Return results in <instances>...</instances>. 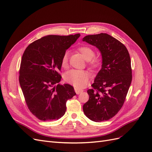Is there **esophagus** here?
<instances>
[{"instance_id": "obj_1", "label": "esophagus", "mask_w": 152, "mask_h": 152, "mask_svg": "<svg viewBox=\"0 0 152 152\" xmlns=\"http://www.w3.org/2000/svg\"><path fill=\"white\" fill-rule=\"evenodd\" d=\"M75 93H76L77 94H79L81 93H82V92L84 91V90L83 89H80L79 88H77V87H76V88H75Z\"/></svg>"}]
</instances>
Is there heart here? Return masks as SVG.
Returning <instances> with one entry per match:
<instances>
[{
	"label": "heart",
	"mask_w": 152,
	"mask_h": 152,
	"mask_svg": "<svg viewBox=\"0 0 152 152\" xmlns=\"http://www.w3.org/2000/svg\"><path fill=\"white\" fill-rule=\"evenodd\" d=\"M79 51L82 57L87 61H89V65L93 68H98L100 66L102 62L99 58H94L95 56L94 50L88 46H82L79 48ZM68 53L66 52L63 54L61 59V66L66 68L68 65ZM90 78L89 73L86 71L71 70L65 73L64 79L68 83L73 85L77 88H82L88 84Z\"/></svg>",
	"instance_id": "obj_1"
}]
</instances>
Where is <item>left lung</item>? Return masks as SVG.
I'll return each instance as SVG.
<instances>
[{
  "instance_id": "left-lung-1",
  "label": "left lung",
  "mask_w": 152,
  "mask_h": 152,
  "mask_svg": "<svg viewBox=\"0 0 152 152\" xmlns=\"http://www.w3.org/2000/svg\"><path fill=\"white\" fill-rule=\"evenodd\" d=\"M82 41L97 48L102 56V68L87 90L89 99L83 106L94 122L108 121L124 104L132 81L131 58L125 45L107 34L87 35Z\"/></svg>"
}]
</instances>
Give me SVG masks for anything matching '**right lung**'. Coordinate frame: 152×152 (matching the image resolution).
<instances>
[{"instance_id": "obj_1", "label": "right lung", "mask_w": 152, "mask_h": 152, "mask_svg": "<svg viewBox=\"0 0 152 152\" xmlns=\"http://www.w3.org/2000/svg\"><path fill=\"white\" fill-rule=\"evenodd\" d=\"M80 36H45L30 44L23 54L20 84L30 111L40 121L60 118L66 101L76 94L72 86L58 84L61 79L58 71L63 54Z\"/></svg>"}]
</instances>
